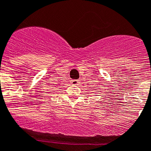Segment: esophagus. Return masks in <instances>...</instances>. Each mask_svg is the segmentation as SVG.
Returning a JSON list of instances; mask_svg holds the SVG:
<instances>
[{
	"mask_svg": "<svg viewBox=\"0 0 151 151\" xmlns=\"http://www.w3.org/2000/svg\"><path fill=\"white\" fill-rule=\"evenodd\" d=\"M71 83L72 84H74V85H77V84H79L80 83V81L79 80H72L71 81Z\"/></svg>",
	"mask_w": 151,
	"mask_h": 151,
	"instance_id": "34e87169",
	"label": "esophagus"
}]
</instances>
